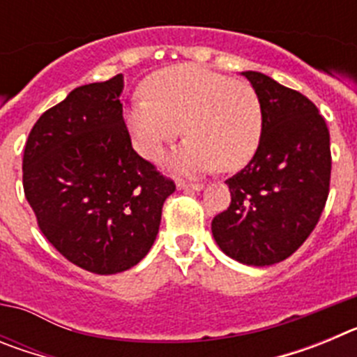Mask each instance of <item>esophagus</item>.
Returning a JSON list of instances; mask_svg holds the SVG:
<instances>
[{
	"mask_svg": "<svg viewBox=\"0 0 357 357\" xmlns=\"http://www.w3.org/2000/svg\"><path fill=\"white\" fill-rule=\"evenodd\" d=\"M178 189L182 191H202L204 184H188V182H178Z\"/></svg>",
	"mask_w": 357,
	"mask_h": 357,
	"instance_id": "1",
	"label": "esophagus"
}]
</instances>
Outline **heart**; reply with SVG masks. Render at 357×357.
<instances>
[{"label":"heart","instance_id":"1","mask_svg":"<svg viewBox=\"0 0 357 357\" xmlns=\"http://www.w3.org/2000/svg\"><path fill=\"white\" fill-rule=\"evenodd\" d=\"M148 98L125 110L134 148L148 160L159 159L166 144L189 137L169 157L175 172H234L254 157L263 135V109L250 84L230 80L193 64L172 66L144 85Z\"/></svg>","mask_w":357,"mask_h":357}]
</instances>
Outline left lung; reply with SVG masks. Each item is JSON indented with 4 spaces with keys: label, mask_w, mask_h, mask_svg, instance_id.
Wrapping results in <instances>:
<instances>
[{
    "label": "left lung",
    "mask_w": 357,
    "mask_h": 357,
    "mask_svg": "<svg viewBox=\"0 0 357 357\" xmlns=\"http://www.w3.org/2000/svg\"><path fill=\"white\" fill-rule=\"evenodd\" d=\"M259 96L263 135L250 162L232 178L230 206L214 216L220 250L248 266L293 254L326 207L331 144L326 119L304 94L257 71H243Z\"/></svg>",
    "instance_id": "left-lung-1"
}]
</instances>
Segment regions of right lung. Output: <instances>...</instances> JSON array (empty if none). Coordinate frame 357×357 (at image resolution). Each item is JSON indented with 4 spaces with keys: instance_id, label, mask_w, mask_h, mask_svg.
Listing matches in <instances>:
<instances>
[{
    "instance_id": "1",
    "label": "right lung",
    "mask_w": 357,
    "mask_h": 357,
    "mask_svg": "<svg viewBox=\"0 0 357 357\" xmlns=\"http://www.w3.org/2000/svg\"><path fill=\"white\" fill-rule=\"evenodd\" d=\"M123 75L80 85L28 135L24 197L39 229L73 264L98 275L135 266L159 234L173 181L132 148Z\"/></svg>"
}]
</instances>
